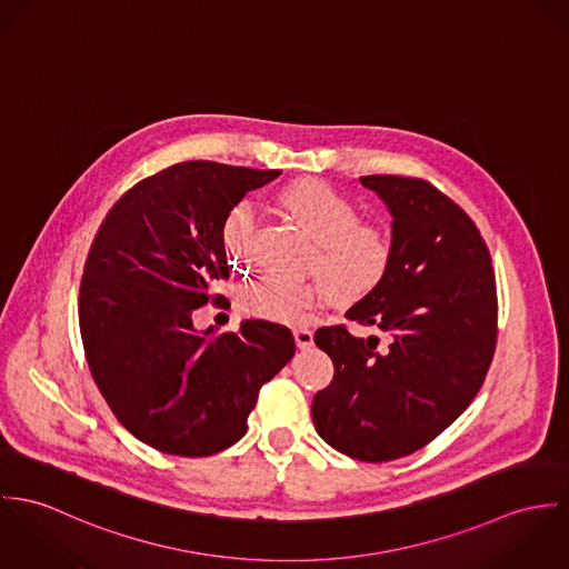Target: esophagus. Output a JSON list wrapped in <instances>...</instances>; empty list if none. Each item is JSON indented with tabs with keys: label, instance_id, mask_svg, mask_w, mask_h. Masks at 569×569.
I'll return each instance as SVG.
<instances>
[{
	"label": "esophagus",
	"instance_id": "obj_1",
	"mask_svg": "<svg viewBox=\"0 0 569 569\" xmlns=\"http://www.w3.org/2000/svg\"><path fill=\"white\" fill-rule=\"evenodd\" d=\"M295 340H297L299 349H310L315 345V331L308 327H299V329H295Z\"/></svg>",
	"mask_w": 569,
	"mask_h": 569
}]
</instances>
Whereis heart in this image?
<instances>
[{"label": "heart", "mask_w": 569, "mask_h": 569, "mask_svg": "<svg viewBox=\"0 0 569 569\" xmlns=\"http://www.w3.org/2000/svg\"><path fill=\"white\" fill-rule=\"evenodd\" d=\"M277 204L315 240L310 268L322 277L297 281L266 272L240 295L242 312L277 322H306L310 312L331 301L356 303L369 297L392 261V238L376 220H360L358 204L318 179H303L277 193ZM251 207H236L222 227L227 253L242 261L253 236Z\"/></svg>", "instance_id": "b5f03b06"}]
</instances>
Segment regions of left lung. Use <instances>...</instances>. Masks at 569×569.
<instances>
[{
  "instance_id": "obj_1",
  "label": "left lung",
  "mask_w": 569,
  "mask_h": 569,
  "mask_svg": "<svg viewBox=\"0 0 569 569\" xmlns=\"http://www.w3.org/2000/svg\"><path fill=\"white\" fill-rule=\"evenodd\" d=\"M360 183L392 216V261L347 318L379 329L386 345L320 327L333 379L316 392L312 417L333 449L386 462L435 441L478 395L496 351L498 295L489 249L451 198L408 177Z\"/></svg>"
}]
</instances>
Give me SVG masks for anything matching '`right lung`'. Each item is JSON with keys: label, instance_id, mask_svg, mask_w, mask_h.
Instances as JSON below:
<instances>
[{"label": "right lung", "instance_id": "add662e5", "mask_svg": "<svg viewBox=\"0 0 569 569\" xmlns=\"http://www.w3.org/2000/svg\"><path fill=\"white\" fill-rule=\"evenodd\" d=\"M281 170L183 161L111 207L89 249L78 320L89 371L128 432L163 453L211 456L247 435L259 388L295 356L292 331L244 320L198 333L191 315L229 279L222 227Z\"/></svg>", "mask_w": 569, "mask_h": 569}]
</instances>
